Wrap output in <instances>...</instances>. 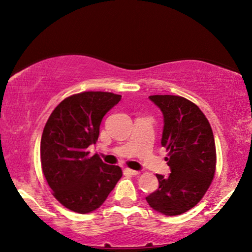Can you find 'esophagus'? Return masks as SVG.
<instances>
[{"label": "esophagus", "mask_w": 252, "mask_h": 252, "mask_svg": "<svg viewBox=\"0 0 252 252\" xmlns=\"http://www.w3.org/2000/svg\"><path fill=\"white\" fill-rule=\"evenodd\" d=\"M126 172L128 173V174H130V175H138L139 174V171H135V170H130V168H127L126 170Z\"/></svg>", "instance_id": "esophagus-1"}]
</instances>
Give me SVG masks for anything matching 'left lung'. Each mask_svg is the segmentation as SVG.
Masks as SVG:
<instances>
[{
    "mask_svg": "<svg viewBox=\"0 0 252 252\" xmlns=\"http://www.w3.org/2000/svg\"><path fill=\"white\" fill-rule=\"evenodd\" d=\"M150 99L164 117L162 146L171 168L168 176L156 174L158 189L146 196L150 207L165 216H179L199 203L213 180L217 154L213 131L201 109L172 94Z\"/></svg>",
    "mask_w": 252,
    "mask_h": 252,
    "instance_id": "left-lung-1",
    "label": "left lung"
}]
</instances>
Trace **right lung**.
I'll return each mask as SVG.
<instances>
[{
  "mask_svg": "<svg viewBox=\"0 0 252 252\" xmlns=\"http://www.w3.org/2000/svg\"><path fill=\"white\" fill-rule=\"evenodd\" d=\"M121 94L85 92L58 105L41 137V166L53 195L69 210L90 213L106 201L121 179L122 168L89 158L102 118L121 100Z\"/></svg>",
  "mask_w": 252,
  "mask_h": 252,
  "instance_id": "1",
  "label": "right lung"
}]
</instances>
